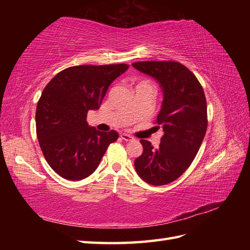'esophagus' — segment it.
<instances>
[{
  "instance_id": "1",
  "label": "esophagus",
  "mask_w": 250,
  "mask_h": 250,
  "mask_svg": "<svg viewBox=\"0 0 250 250\" xmlns=\"http://www.w3.org/2000/svg\"><path fill=\"white\" fill-rule=\"evenodd\" d=\"M120 137L124 141H125V142H130V141H132L133 140V137H132L131 135H129V134H126V133H121L120 134Z\"/></svg>"
}]
</instances>
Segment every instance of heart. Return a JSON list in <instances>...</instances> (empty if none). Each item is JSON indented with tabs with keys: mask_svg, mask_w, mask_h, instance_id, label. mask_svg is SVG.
Here are the masks:
<instances>
[{
	"mask_svg": "<svg viewBox=\"0 0 250 250\" xmlns=\"http://www.w3.org/2000/svg\"><path fill=\"white\" fill-rule=\"evenodd\" d=\"M141 86H145V87H149L152 88V84L149 81H147V79H144V81H141L139 83L136 84V87H141Z\"/></svg>",
	"mask_w": 250,
	"mask_h": 250,
	"instance_id": "1",
	"label": "heart"
}]
</instances>
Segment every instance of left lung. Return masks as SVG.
<instances>
[{"label":"left lung","instance_id":"left-lung-1","mask_svg":"<svg viewBox=\"0 0 250 250\" xmlns=\"http://www.w3.org/2000/svg\"><path fill=\"white\" fill-rule=\"evenodd\" d=\"M137 71L160 83L163 102L157 128L164 134L157 149L141 140L143 153L135 159L136 173L144 182L163 186L176 180L192 163L207 129L205 94L194 74L176 61L132 63Z\"/></svg>","mask_w":250,"mask_h":250}]
</instances>
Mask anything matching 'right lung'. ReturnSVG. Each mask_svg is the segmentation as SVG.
<instances>
[{"label": "right lung", "mask_w": 250, "mask_h": 250, "mask_svg": "<svg viewBox=\"0 0 250 250\" xmlns=\"http://www.w3.org/2000/svg\"><path fill=\"white\" fill-rule=\"evenodd\" d=\"M128 64L78 65L58 73L37 102L35 122L41 149L50 167L68 180L90 176L118 133L88 125L89 110L100 108L109 84Z\"/></svg>", "instance_id": "1"}]
</instances>
